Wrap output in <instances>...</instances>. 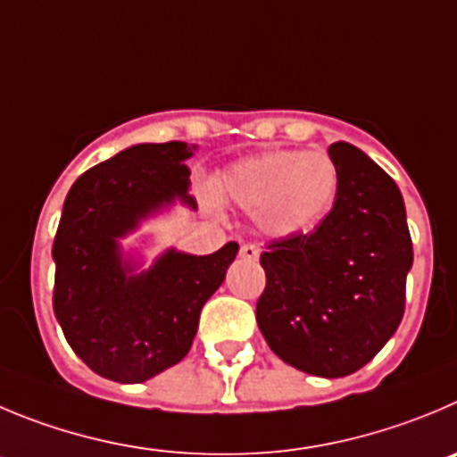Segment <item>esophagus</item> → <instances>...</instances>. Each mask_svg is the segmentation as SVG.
<instances>
[{
	"mask_svg": "<svg viewBox=\"0 0 457 457\" xmlns=\"http://www.w3.org/2000/svg\"><path fill=\"white\" fill-rule=\"evenodd\" d=\"M241 257L248 259V262H257V259H259V245H257V243H243Z\"/></svg>",
	"mask_w": 457,
	"mask_h": 457,
	"instance_id": "esophagus-1",
	"label": "esophagus"
}]
</instances>
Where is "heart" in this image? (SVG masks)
I'll return each mask as SVG.
<instances>
[{
  "label": "heart",
  "mask_w": 457,
  "mask_h": 457,
  "mask_svg": "<svg viewBox=\"0 0 457 457\" xmlns=\"http://www.w3.org/2000/svg\"><path fill=\"white\" fill-rule=\"evenodd\" d=\"M338 166L322 151H268L243 157L212 182L220 203L253 212L263 234L287 238L313 228L334 204Z\"/></svg>",
  "instance_id": "obj_1"
}]
</instances>
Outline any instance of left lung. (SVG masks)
I'll use <instances>...</instances> for the list:
<instances>
[{
	"mask_svg": "<svg viewBox=\"0 0 457 457\" xmlns=\"http://www.w3.org/2000/svg\"><path fill=\"white\" fill-rule=\"evenodd\" d=\"M329 157L340 173L329 214L262 253L257 325L284 363L338 378L370 363L402 322L412 241L386 170L347 142L331 144Z\"/></svg>",
	"mask_w": 457,
	"mask_h": 457,
	"instance_id": "1",
	"label": "left lung"
}]
</instances>
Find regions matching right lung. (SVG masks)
Returning <instances> with one entry per match:
<instances>
[{"mask_svg":"<svg viewBox=\"0 0 457 457\" xmlns=\"http://www.w3.org/2000/svg\"><path fill=\"white\" fill-rule=\"evenodd\" d=\"M195 146L137 144L92 166L71 185L54 238V313L76 356L99 377L142 383L180 363L204 302L238 253L166 250L139 275L119 238L173 200L195 209L185 164Z\"/></svg>","mask_w":457,"mask_h":457,"instance_id":"obj_1","label":"right lung"}]
</instances>
